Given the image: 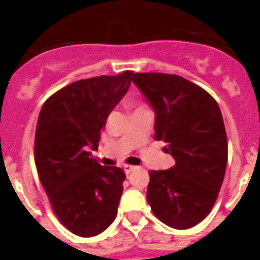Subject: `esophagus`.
Segmentation results:
<instances>
[{
	"mask_svg": "<svg viewBox=\"0 0 260 260\" xmlns=\"http://www.w3.org/2000/svg\"><path fill=\"white\" fill-rule=\"evenodd\" d=\"M136 169H138L136 166H129V164H126V166H124L125 174H129V173H132V171H135Z\"/></svg>",
	"mask_w": 260,
	"mask_h": 260,
	"instance_id": "1",
	"label": "esophagus"
}]
</instances>
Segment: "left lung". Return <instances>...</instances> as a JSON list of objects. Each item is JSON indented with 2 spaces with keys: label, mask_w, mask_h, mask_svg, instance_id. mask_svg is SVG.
<instances>
[{
  "label": "left lung",
  "mask_w": 260,
  "mask_h": 260,
  "mask_svg": "<svg viewBox=\"0 0 260 260\" xmlns=\"http://www.w3.org/2000/svg\"><path fill=\"white\" fill-rule=\"evenodd\" d=\"M132 82L154 110V139L175 160L149 171L147 202L154 216L177 230L191 229L212 210L227 167V135L217 102L182 76L134 74Z\"/></svg>",
  "instance_id": "1"
}]
</instances>
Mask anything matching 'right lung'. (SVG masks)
Segmentation results:
<instances>
[{"mask_svg":"<svg viewBox=\"0 0 260 260\" xmlns=\"http://www.w3.org/2000/svg\"><path fill=\"white\" fill-rule=\"evenodd\" d=\"M134 72L76 80L48 97L37 119L35 163L55 216L79 237L103 233L117 216L125 174L93 158L108 115Z\"/></svg>","mask_w":260,"mask_h":260,"instance_id":"obj_1","label":"right lung"}]
</instances>
